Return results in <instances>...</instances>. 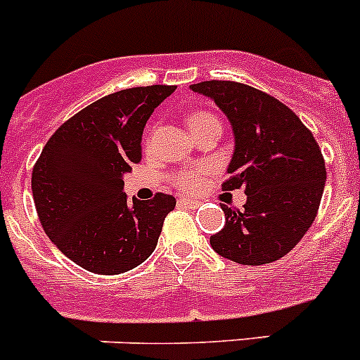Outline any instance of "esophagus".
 <instances>
[{
  "instance_id": "esophagus-1",
  "label": "esophagus",
  "mask_w": 360,
  "mask_h": 360,
  "mask_svg": "<svg viewBox=\"0 0 360 360\" xmlns=\"http://www.w3.org/2000/svg\"><path fill=\"white\" fill-rule=\"evenodd\" d=\"M178 203H180V205H182V207H189V209H193V207H198V202H196V200H189V198H180V200H178Z\"/></svg>"
}]
</instances>
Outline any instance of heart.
<instances>
[{"label":"heart","mask_w":360,"mask_h":360,"mask_svg":"<svg viewBox=\"0 0 360 360\" xmlns=\"http://www.w3.org/2000/svg\"><path fill=\"white\" fill-rule=\"evenodd\" d=\"M211 120H218L214 115L207 113V111H195V113H191L189 115V128H196L200 124L211 122ZM207 174V169L205 167H196V169H187V171H180V173L174 176V184L186 193H193V191L198 189L202 186L203 178Z\"/></svg>","instance_id":"b5f03b06"}]
</instances>
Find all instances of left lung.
Returning a JSON list of instances; mask_svg holds the SVG:
<instances>
[{"label": "left lung", "mask_w": 360, "mask_h": 360, "mask_svg": "<svg viewBox=\"0 0 360 360\" xmlns=\"http://www.w3.org/2000/svg\"><path fill=\"white\" fill-rule=\"evenodd\" d=\"M191 90L212 98L231 122L234 153L224 189L247 193L241 211L221 205L225 225L211 247L240 265L276 262L316 219L326 182L319 146L290 108L252 86L203 81Z\"/></svg>", "instance_id": "obj_1"}]
</instances>
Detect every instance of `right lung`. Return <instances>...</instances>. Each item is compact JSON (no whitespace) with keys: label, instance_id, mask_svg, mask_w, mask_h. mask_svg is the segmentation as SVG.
I'll list each match as a JSON object with an SVG mask.
<instances>
[{"label":"right lung","instance_id":"obj_1","mask_svg":"<svg viewBox=\"0 0 360 360\" xmlns=\"http://www.w3.org/2000/svg\"><path fill=\"white\" fill-rule=\"evenodd\" d=\"M176 86H141L98 98L52 135L32 171V195L46 236L95 274H122L158 243L171 195L129 202L124 174L142 158V133Z\"/></svg>","mask_w":360,"mask_h":360}]
</instances>
